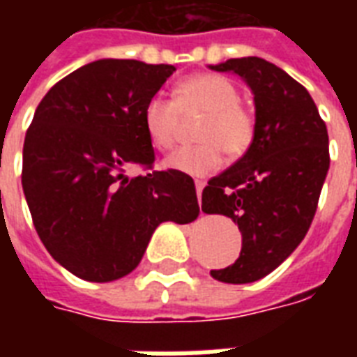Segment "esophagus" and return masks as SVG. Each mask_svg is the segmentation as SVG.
I'll return each instance as SVG.
<instances>
[{"label": "esophagus", "mask_w": 357, "mask_h": 357, "mask_svg": "<svg viewBox=\"0 0 357 357\" xmlns=\"http://www.w3.org/2000/svg\"><path fill=\"white\" fill-rule=\"evenodd\" d=\"M197 187V197H199V204H201V197H202V189H204V181H197L195 183Z\"/></svg>", "instance_id": "1"}]
</instances>
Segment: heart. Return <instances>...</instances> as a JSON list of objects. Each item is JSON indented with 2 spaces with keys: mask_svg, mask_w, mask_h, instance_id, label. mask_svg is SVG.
<instances>
[{
  "mask_svg": "<svg viewBox=\"0 0 357 357\" xmlns=\"http://www.w3.org/2000/svg\"><path fill=\"white\" fill-rule=\"evenodd\" d=\"M241 95L231 82L218 74H197L176 88V101L153 95L143 107V128L158 151L174 147L178 137L179 110H202L208 120L202 128L199 147H183L172 153L164 166L191 178H204L222 166L225 155L239 156L250 145L255 124L239 105Z\"/></svg>",
  "mask_w": 357,
  "mask_h": 357,
  "instance_id": "b5f03b06",
  "label": "heart"
}]
</instances>
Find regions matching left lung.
Masks as SVG:
<instances>
[{
	"label": "left lung",
	"instance_id": "left-lung-1",
	"mask_svg": "<svg viewBox=\"0 0 357 357\" xmlns=\"http://www.w3.org/2000/svg\"><path fill=\"white\" fill-rule=\"evenodd\" d=\"M208 68L239 76L255 95L250 147L202 189V212L231 218L243 235L235 264L210 275L252 283L306 237L329 172V135L312 95L273 63L243 57Z\"/></svg>",
	"mask_w": 357,
	"mask_h": 357
}]
</instances>
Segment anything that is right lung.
I'll return each mask as SVG.
<instances>
[{"instance_id": "add662e5", "label": "right lung", "mask_w": 357, "mask_h": 357, "mask_svg": "<svg viewBox=\"0 0 357 357\" xmlns=\"http://www.w3.org/2000/svg\"><path fill=\"white\" fill-rule=\"evenodd\" d=\"M176 73L172 65L99 59L45 93L22 149V191L43 247L80 279L132 273L162 222L199 216L191 176L132 166L155 162L143 107Z\"/></svg>"}]
</instances>
